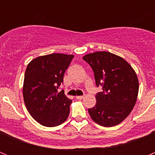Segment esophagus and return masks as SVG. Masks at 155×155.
<instances>
[{"label":"esophagus","instance_id":"obj_1","mask_svg":"<svg viewBox=\"0 0 155 155\" xmlns=\"http://www.w3.org/2000/svg\"><path fill=\"white\" fill-rule=\"evenodd\" d=\"M84 95H78V96H76V98L77 99H78V100H81L82 99V98H84Z\"/></svg>","mask_w":155,"mask_h":155}]
</instances>
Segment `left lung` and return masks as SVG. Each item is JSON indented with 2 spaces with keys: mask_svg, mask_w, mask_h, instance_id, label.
I'll list each match as a JSON object with an SVG mask.
<instances>
[{
  "mask_svg": "<svg viewBox=\"0 0 155 155\" xmlns=\"http://www.w3.org/2000/svg\"><path fill=\"white\" fill-rule=\"evenodd\" d=\"M83 60L92 68L97 87L102 86L96 94V105L88 113L96 124L114 127L131 113L139 91L137 76L124 58L109 52L89 53Z\"/></svg>",
  "mask_w": 155,
  "mask_h": 155,
  "instance_id": "1",
  "label": "left lung"
}]
</instances>
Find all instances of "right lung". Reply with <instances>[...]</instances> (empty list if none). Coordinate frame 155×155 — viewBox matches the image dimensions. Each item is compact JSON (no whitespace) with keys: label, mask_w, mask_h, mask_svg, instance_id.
Here are the masks:
<instances>
[{"label":"right lung","mask_w":155,"mask_h":155,"mask_svg":"<svg viewBox=\"0 0 155 155\" xmlns=\"http://www.w3.org/2000/svg\"><path fill=\"white\" fill-rule=\"evenodd\" d=\"M74 55L52 53L35 58L28 64L23 84L27 110L41 125L53 127L68 119L72 100L58 89Z\"/></svg>","instance_id":"1"}]
</instances>
